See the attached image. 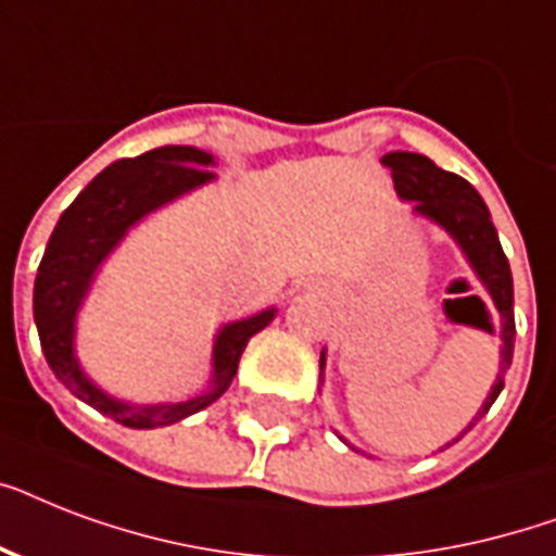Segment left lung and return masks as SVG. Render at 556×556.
I'll use <instances>...</instances> for the list:
<instances>
[{"mask_svg": "<svg viewBox=\"0 0 556 556\" xmlns=\"http://www.w3.org/2000/svg\"><path fill=\"white\" fill-rule=\"evenodd\" d=\"M380 164L392 169L397 199L413 201V216L439 225L458 244V251L465 253L467 265L476 274V279L482 282V288L491 296L493 308L500 314V371H496L491 392L484 397L482 409L476 413L473 421L467 424V430H470L491 409L493 401L500 397L502 387H505V371L510 369V361H514V334H517V329H514V277H510L508 256L502 251L500 233H496V227L491 222V210L465 178L435 167L427 155H418V152H387L380 159ZM323 369H326V349L320 355V378ZM467 430H462V435ZM462 435L447 441L444 447L456 444Z\"/></svg>", "mask_w": 556, "mask_h": 556, "instance_id": "left-lung-1", "label": "left lung"}]
</instances>
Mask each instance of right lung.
<instances>
[{"label":"right lung","mask_w":556,"mask_h":556,"mask_svg":"<svg viewBox=\"0 0 556 556\" xmlns=\"http://www.w3.org/2000/svg\"><path fill=\"white\" fill-rule=\"evenodd\" d=\"M207 167H216V159L195 147H159L138 159L115 161L91 178L89 187L60 216L39 262L34 323L48 366L74 397L132 430L169 427L225 395L248 340L277 317V308L270 305L251 317L225 323L213 338L210 383L185 401L129 404L124 397L109 395L83 369L77 357V314L94 286L100 265L143 218L210 185L216 176Z\"/></svg>","instance_id":"add662e5"}]
</instances>
